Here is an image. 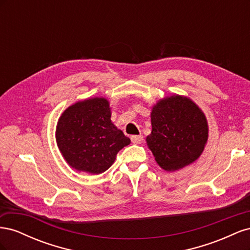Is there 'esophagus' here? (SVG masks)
<instances>
[{
    "mask_svg": "<svg viewBox=\"0 0 250 250\" xmlns=\"http://www.w3.org/2000/svg\"><path fill=\"white\" fill-rule=\"evenodd\" d=\"M131 142L133 144H141L144 140V137L142 134H139V135H131Z\"/></svg>",
    "mask_w": 250,
    "mask_h": 250,
    "instance_id": "1",
    "label": "esophagus"
}]
</instances>
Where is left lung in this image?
<instances>
[{"instance_id": "1", "label": "left lung", "mask_w": 250, "mask_h": 250, "mask_svg": "<svg viewBox=\"0 0 250 250\" xmlns=\"http://www.w3.org/2000/svg\"><path fill=\"white\" fill-rule=\"evenodd\" d=\"M152 131L147 144L156 163L166 171H176L195 162L208 141V123L193 101L172 96L158 101L151 112Z\"/></svg>"}]
</instances>
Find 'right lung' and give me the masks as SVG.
I'll list each match as a JSON object with an SVG mask.
<instances>
[{
  "instance_id": "right-lung-1",
  "label": "right lung",
  "mask_w": 250,
  "mask_h": 250,
  "mask_svg": "<svg viewBox=\"0 0 250 250\" xmlns=\"http://www.w3.org/2000/svg\"><path fill=\"white\" fill-rule=\"evenodd\" d=\"M109 103L104 98L77 102L58 120L56 141L72 168L92 174L106 171L117 153L130 140L111 123Z\"/></svg>"
}]
</instances>
